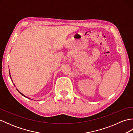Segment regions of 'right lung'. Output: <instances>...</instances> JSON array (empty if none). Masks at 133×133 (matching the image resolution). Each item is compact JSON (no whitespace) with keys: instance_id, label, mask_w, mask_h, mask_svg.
I'll list each match as a JSON object with an SVG mask.
<instances>
[{"instance_id":"right-lung-1","label":"right lung","mask_w":133,"mask_h":133,"mask_svg":"<svg viewBox=\"0 0 133 133\" xmlns=\"http://www.w3.org/2000/svg\"><path fill=\"white\" fill-rule=\"evenodd\" d=\"M9 74H10V78H11V80H12V79H11V75H10V70H9ZM14 85L15 86V84H14ZM16 90H18V92H19L20 93V94H21L22 95H23V97H26V98H29V99H30V98H28V97H26V96H25V95H24L23 94H22V93L21 92H20V91H19V90H18V89H16Z\"/></svg>"}]
</instances>
